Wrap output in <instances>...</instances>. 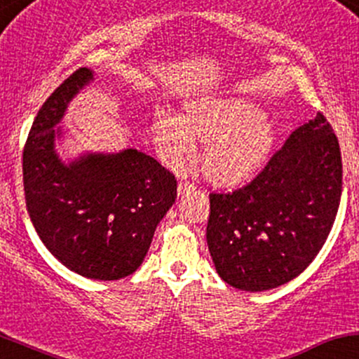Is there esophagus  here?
I'll use <instances>...</instances> for the list:
<instances>
[{
	"label": "esophagus",
	"instance_id": "esophagus-1",
	"mask_svg": "<svg viewBox=\"0 0 359 359\" xmlns=\"http://www.w3.org/2000/svg\"><path fill=\"white\" fill-rule=\"evenodd\" d=\"M193 190H195V184L190 183V181H180L178 195H184V193H190Z\"/></svg>",
	"mask_w": 359,
	"mask_h": 359
}]
</instances>
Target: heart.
I'll return each mask as SVG.
<instances>
[{"label": "heart", "instance_id": "obj_1", "mask_svg": "<svg viewBox=\"0 0 359 359\" xmlns=\"http://www.w3.org/2000/svg\"><path fill=\"white\" fill-rule=\"evenodd\" d=\"M154 135L172 163L190 158L196 139L208 142L203 169L208 178L222 184L255 175L275 142V128L261 108L237 98H200L184 107V116L158 111Z\"/></svg>", "mask_w": 359, "mask_h": 359}]
</instances>
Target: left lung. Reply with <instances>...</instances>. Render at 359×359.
Wrapping results in <instances>:
<instances>
[{"mask_svg": "<svg viewBox=\"0 0 359 359\" xmlns=\"http://www.w3.org/2000/svg\"><path fill=\"white\" fill-rule=\"evenodd\" d=\"M341 191L339 140L319 111L248 184L210 193L207 244L217 273L245 292L288 283L319 255Z\"/></svg>", "mask_w": 359, "mask_h": 359, "instance_id": "obj_1", "label": "left lung"}]
</instances>
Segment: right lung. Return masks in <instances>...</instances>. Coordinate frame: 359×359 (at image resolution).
Listing matches in <instances>:
<instances>
[{
  "label": "right lung",
  "mask_w": 359,
  "mask_h": 359,
  "mask_svg": "<svg viewBox=\"0 0 359 359\" xmlns=\"http://www.w3.org/2000/svg\"><path fill=\"white\" fill-rule=\"evenodd\" d=\"M91 79L93 72L79 67L39 110L23 147V190L32 224L52 255L78 275L110 281L142 264L178 183L137 149L60 163L54 127Z\"/></svg>",
  "instance_id": "add662e5"
}]
</instances>
